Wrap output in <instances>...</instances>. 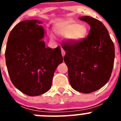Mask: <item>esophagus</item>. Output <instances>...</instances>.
I'll list each match as a JSON object with an SVG mask.
<instances>
[{
  "instance_id": "esophagus-1",
  "label": "esophagus",
  "mask_w": 121,
  "mask_h": 121,
  "mask_svg": "<svg viewBox=\"0 0 121 121\" xmlns=\"http://www.w3.org/2000/svg\"><path fill=\"white\" fill-rule=\"evenodd\" d=\"M61 53H62V56H63V57H64V56H65V51H64L63 49H62Z\"/></svg>"
}]
</instances>
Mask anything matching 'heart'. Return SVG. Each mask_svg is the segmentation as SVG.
Here are the masks:
<instances>
[{
  "label": "heart",
  "mask_w": 121,
  "mask_h": 121,
  "mask_svg": "<svg viewBox=\"0 0 121 121\" xmlns=\"http://www.w3.org/2000/svg\"><path fill=\"white\" fill-rule=\"evenodd\" d=\"M54 30L58 36L67 37V40L72 43H78L82 41L87 35V29L84 25H79L71 20L57 25ZM50 36L51 39H54L53 34H51Z\"/></svg>",
  "instance_id": "heart-1"
}]
</instances>
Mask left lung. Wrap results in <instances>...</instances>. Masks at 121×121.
<instances>
[{"instance_id": "1", "label": "left lung", "mask_w": 121, "mask_h": 121, "mask_svg": "<svg viewBox=\"0 0 121 121\" xmlns=\"http://www.w3.org/2000/svg\"><path fill=\"white\" fill-rule=\"evenodd\" d=\"M79 19L90 26L89 34L78 43L64 42L62 48L66 54L64 59L72 88L90 93L102 88L110 79L115 60V46L100 21L90 16Z\"/></svg>"}]
</instances>
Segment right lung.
<instances>
[{
	"label": "right lung",
	"mask_w": 121,
	"mask_h": 121,
	"mask_svg": "<svg viewBox=\"0 0 121 121\" xmlns=\"http://www.w3.org/2000/svg\"><path fill=\"white\" fill-rule=\"evenodd\" d=\"M41 21H23L10 32L5 50L13 84L23 93L36 96L51 88L54 71L63 57L60 47H45Z\"/></svg>",
	"instance_id": "obj_1"
}]
</instances>
